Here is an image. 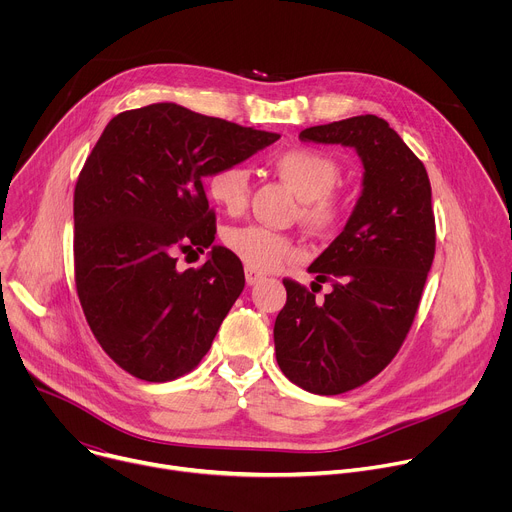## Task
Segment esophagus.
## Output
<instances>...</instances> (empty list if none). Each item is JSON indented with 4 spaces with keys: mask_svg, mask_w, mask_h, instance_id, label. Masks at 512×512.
Instances as JSON below:
<instances>
[{
    "mask_svg": "<svg viewBox=\"0 0 512 512\" xmlns=\"http://www.w3.org/2000/svg\"><path fill=\"white\" fill-rule=\"evenodd\" d=\"M263 277H265V275H263V273H259V271H255V269H249V267L245 269V279H247V283H249V285L259 283Z\"/></svg>",
    "mask_w": 512,
    "mask_h": 512,
    "instance_id": "34e87169",
    "label": "esophagus"
}]
</instances>
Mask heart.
<instances>
[{
    "instance_id": "b5f03b06",
    "label": "heart",
    "mask_w": 512,
    "mask_h": 512,
    "mask_svg": "<svg viewBox=\"0 0 512 512\" xmlns=\"http://www.w3.org/2000/svg\"><path fill=\"white\" fill-rule=\"evenodd\" d=\"M275 174L302 198V221L314 231L338 229L348 216L350 204L334 186L342 176L340 162L318 148H287L271 158ZM210 200L231 214L247 206L251 174L247 166L229 162L212 170L206 180ZM227 247L249 267L269 271L285 261L302 257V247L283 233L261 225L235 227L225 233Z\"/></svg>"
}]
</instances>
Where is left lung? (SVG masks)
<instances>
[{
    "mask_svg": "<svg viewBox=\"0 0 512 512\" xmlns=\"http://www.w3.org/2000/svg\"><path fill=\"white\" fill-rule=\"evenodd\" d=\"M300 137L352 145L364 164L352 216L308 269L332 291L320 302L283 279L287 302L273 328L281 373L310 393L340 395L377 377L411 330L435 255L431 184L423 162L377 115L308 127Z\"/></svg>",
    "mask_w": 512,
    "mask_h": 512,
    "instance_id": "obj_1",
    "label": "left lung"
}]
</instances>
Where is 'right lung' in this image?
I'll list each match as a JSON object with an SVG mask.
<instances>
[{
  "label": "right lung",
  "mask_w": 512,
  "mask_h": 512,
  "mask_svg": "<svg viewBox=\"0 0 512 512\" xmlns=\"http://www.w3.org/2000/svg\"><path fill=\"white\" fill-rule=\"evenodd\" d=\"M277 139L174 103L123 111L101 133L75 186V283L93 336L125 373L168 383L208 352L245 273L225 247L176 267L216 235L202 178Z\"/></svg>",
  "instance_id": "add662e5"
}]
</instances>
